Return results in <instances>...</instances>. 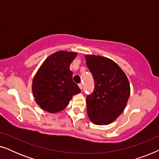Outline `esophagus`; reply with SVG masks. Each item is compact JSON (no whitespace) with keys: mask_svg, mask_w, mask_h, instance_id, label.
I'll use <instances>...</instances> for the list:
<instances>
[{"mask_svg":"<svg viewBox=\"0 0 159 159\" xmlns=\"http://www.w3.org/2000/svg\"><path fill=\"white\" fill-rule=\"evenodd\" d=\"M78 86H79V88L82 90V83H80L79 84H78Z\"/></svg>","mask_w":159,"mask_h":159,"instance_id":"obj_1","label":"esophagus"}]
</instances>
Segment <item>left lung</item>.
I'll return each mask as SVG.
<instances>
[{"label":"left lung","mask_w":159,"mask_h":159,"mask_svg":"<svg viewBox=\"0 0 159 159\" xmlns=\"http://www.w3.org/2000/svg\"><path fill=\"white\" fill-rule=\"evenodd\" d=\"M85 58L95 82L94 90L86 98L88 115L95 125H108L127 106L130 95L129 80L111 59L95 55H87Z\"/></svg>","instance_id":"left-lung-1"}]
</instances>
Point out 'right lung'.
I'll return each instance as SVG.
<instances>
[{
	"instance_id": "obj_1",
	"label": "right lung",
	"mask_w": 159,
	"mask_h": 159,
	"mask_svg": "<svg viewBox=\"0 0 159 159\" xmlns=\"http://www.w3.org/2000/svg\"><path fill=\"white\" fill-rule=\"evenodd\" d=\"M77 55L75 52H56L45 60L37 71L32 90L36 103L43 110L53 114L59 112L68 106L73 95L80 93L69 69Z\"/></svg>"
}]
</instances>
